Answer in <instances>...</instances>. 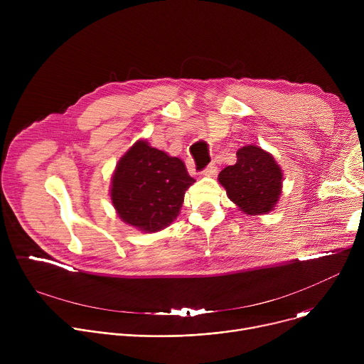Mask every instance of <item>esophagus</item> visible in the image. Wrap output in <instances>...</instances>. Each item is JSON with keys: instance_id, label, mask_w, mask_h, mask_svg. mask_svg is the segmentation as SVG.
<instances>
[{"instance_id": "obj_1", "label": "esophagus", "mask_w": 364, "mask_h": 364, "mask_svg": "<svg viewBox=\"0 0 364 364\" xmlns=\"http://www.w3.org/2000/svg\"><path fill=\"white\" fill-rule=\"evenodd\" d=\"M216 173H218L216 164H209L203 170V176H205V177H213Z\"/></svg>"}]
</instances>
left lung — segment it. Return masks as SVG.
I'll list each match as a JSON object with an SVG mask.
<instances>
[{"label": "left lung", "instance_id": "left-lung-1", "mask_svg": "<svg viewBox=\"0 0 364 364\" xmlns=\"http://www.w3.org/2000/svg\"><path fill=\"white\" fill-rule=\"evenodd\" d=\"M235 166L223 168L218 177L237 210L247 216L272 212L282 194L284 173L274 155L257 145H245L236 152Z\"/></svg>", "mask_w": 364, "mask_h": 364}]
</instances>
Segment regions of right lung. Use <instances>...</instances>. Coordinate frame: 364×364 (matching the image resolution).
Returning <instances> with one entry per match:
<instances>
[{
    "label": "right lung",
    "instance_id": "1",
    "mask_svg": "<svg viewBox=\"0 0 364 364\" xmlns=\"http://www.w3.org/2000/svg\"><path fill=\"white\" fill-rule=\"evenodd\" d=\"M194 181L178 157L138 139L119 159L109 194L124 223L155 233L177 219L184 194Z\"/></svg>",
    "mask_w": 364,
    "mask_h": 364
}]
</instances>
